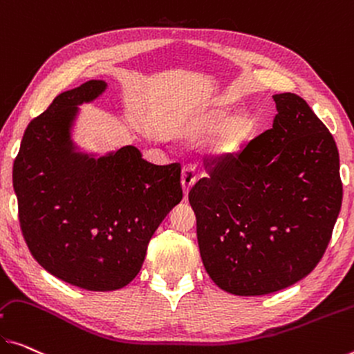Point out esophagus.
Returning a JSON list of instances; mask_svg holds the SVG:
<instances>
[{
	"mask_svg": "<svg viewBox=\"0 0 354 354\" xmlns=\"http://www.w3.org/2000/svg\"><path fill=\"white\" fill-rule=\"evenodd\" d=\"M196 182V171L192 165L188 166H183L182 169V188H183V193L188 194L189 188L193 187V183Z\"/></svg>",
	"mask_w": 354,
	"mask_h": 354,
	"instance_id": "34e87169",
	"label": "esophagus"
}]
</instances>
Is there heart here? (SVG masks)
Wrapping results in <instances>:
<instances>
[{"instance_id": "b5f03b06", "label": "heart", "mask_w": 354, "mask_h": 354, "mask_svg": "<svg viewBox=\"0 0 354 354\" xmlns=\"http://www.w3.org/2000/svg\"><path fill=\"white\" fill-rule=\"evenodd\" d=\"M225 113L226 111H223V109L212 111L196 123L194 131L198 134L207 133L220 124L221 127L216 129L214 136L212 150L218 156H232L243 149V145L247 144L250 136H252L253 120L248 113L237 112L227 117L225 122H221Z\"/></svg>"}]
</instances>
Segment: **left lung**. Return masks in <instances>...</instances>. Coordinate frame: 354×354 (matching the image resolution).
Masks as SVG:
<instances>
[{
	"mask_svg": "<svg viewBox=\"0 0 354 354\" xmlns=\"http://www.w3.org/2000/svg\"><path fill=\"white\" fill-rule=\"evenodd\" d=\"M274 101L272 128L236 155L212 156L209 177L188 193L204 268L236 296L269 295L308 275L342 205L333 134L301 96Z\"/></svg>",
	"mask_w": 354,
	"mask_h": 354,
	"instance_id": "1",
	"label": "left lung"
}]
</instances>
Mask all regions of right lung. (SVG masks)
I'll list each match as a JSON object with an SVG mask.
<instances>
[{"label": "right lung", "instance_id": "obj_1", "mask_svg": "<svg viewBox=\"0 0 354 354\" xmlns=\"http://www.w3.org/2000/svg\"><path fill=\"white\" fill-rule=\"evenodd\" d=\"M104 88L102 80H88L58 95L28 123L12 167L32 258L88 291L127 286L156 227L183 198L178 162L151 165L133 145L97 160L73 153L69 127L77 106Z\"/></svg>", "mask_w": 354, "mask_h": 354}]
</instances>
